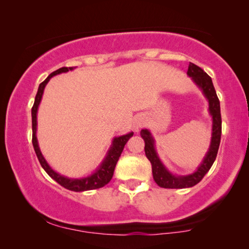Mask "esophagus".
<instances>
[{"instance_id": "obj_1", "label": "esophagus", "mask_w": 249, "mask_h": 249, "mask_svg": "<svg viewBox=\"0 0 249 249\" xmlns=\"http://www.w3.org/2000/svg\"><path fill=\"white\" fill-rule=\"evenodd\" d=\"M145 123H144V120L142 119H138V120H136V122H135V124H134V128H135V130H137L140 129L142 125H144Z\"/></svg>"}]
</instances>
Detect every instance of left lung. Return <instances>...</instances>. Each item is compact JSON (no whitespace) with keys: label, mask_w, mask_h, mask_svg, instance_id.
<instances>
[{"label":"left lung","mask_w":249,"mask_h":249,"mask_svg":"<svg viewBox=\"0 0 249 249\" xmlns=\"http://www.w3.org/2000/svg\"><path fill=\"white\" fill-rule=\"evenodd\" d=\"M187 74L192 79L196 86L202 91L205 99L209 102V113L212 116V137L208 153L205 154L197 169L190 175L177 176L167 169L155 148V140L148 129H142L141 136L145 142V154L146 157L151 163L153 177L155 182L159 187L166 189H184L191 188L203 179L206 172L212 167L214 160L216 158L218 147H220L221 134H222V119L220 101L214 89L212 79L210 75L204 72L200 67L190 62L189 64Z\"/></svg>","instance_id":"1"}]
</instances>
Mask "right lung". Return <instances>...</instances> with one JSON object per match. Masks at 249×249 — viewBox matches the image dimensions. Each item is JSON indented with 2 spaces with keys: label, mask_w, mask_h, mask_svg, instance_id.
I'll return each instance as SVG.
<instances>
[{
  "label": "right lung",
  "mask_w": 249,
  "mask_h": 249,
  "mask_svg": "<svg viewBox=\"0 0 249 249\" xmlns=\"http://www.w3.org/2000/svg\"><path fill=\"white\" fill-rule=\"evenodd\" d=\"M74 67H62V68L53 71V73H50L47 78H46L45 81L41 82L38 87V91H37L35 102L32 107V127H33V146L34 149H35V153L37 155V158H38L41 167L44 168V170L47 172V174L52 177V178L57 181V182L62 185V187L68 189L71 191L75 192H81V191H88V190H94V189H99L104 187L105 184H107L109 181H111L113 174H114L115 166L117 163V160H119L122 151L124 149V146L126 142H128L130 137L133 136V132H130L126 135H122L119 137L113 138L112 145L107 150V155L103 159V161L100 163V166L96 168V170L93 174L84 177V178H68V177H65L58 172L54 171L52 167L48 165V162L46 161L44 158L43 154H41L38 141H37L36 132H37V111H38V107L40 104L41 98H43L44 90L46 84L49 82V80L52 79L53 75L60 74L68 72V71L73 70Z\"/></svg>",
  "instance_id": "right-lung-1"
}]
</instances>
